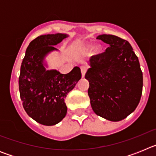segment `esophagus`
Instances as JSON below:
<instances>
[{
  "label": "esophagus",
  "mask_w": 156,
  "mask_h": 156,
  "mask_svg": "<svg viewBox=\"0 0 156 156\" xmlns=\"http://www.w3.org/2000/svg\"><path fill=\"white\" fill-rule=\"evenodd\" d=\"M87 67L86 66H81V73H82V76L83 77L85 76L87 73Z\"/></svg>",
  "instance_id": "1"
}]
</instances>
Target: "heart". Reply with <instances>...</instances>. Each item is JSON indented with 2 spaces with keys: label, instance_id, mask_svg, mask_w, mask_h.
<instances>
[{
  "label": "heart",
  "instance_id": "b5f03b06",
  "mask_svg": "<svg viewBox=\"0 0 156 156\" xmlns=\"http://www.w3.org/2000/svg\"><path fill=\"white\" fill-rule=\"evenodd\" d=\"M90 48V43H83L80 44V49L83 53H87ZM91 51L94 54H96L99 51V47L98 45H93L91 48Z\"/></svg>",
  "mask_w": 156,
  "mask_h": 156
}]
</instances>
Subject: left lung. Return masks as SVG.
Instances as JSON below:
<instances>
[{
    "mask_svg": "<svg viewBox=\"0 0 156 156\" xmlns=\"http://www.w3.org/2000/svg\"><path fill=\"white\" fill-rule=\"evenodd\" d=\"M97 39L108 44L105 51L90 58L85 78L92 109L99 116L117 122L131 114L142 94L143 74L138 58L128 41L109 34Z\"/></svg>",
    "mask_w": 156,
    "mask_h": 156,
    "instance_id": "left-lung-1",
    "label": "left lung"
}]
</instances>
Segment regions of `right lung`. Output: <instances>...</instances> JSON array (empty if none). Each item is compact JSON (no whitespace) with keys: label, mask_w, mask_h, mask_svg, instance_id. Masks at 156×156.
Here are the masks:
<instances>
[{"label":"right lung","mask_w":156,"mask_h":156,"mask_svg":"<svg viewBox=\"0 0 156 156\" xmlns=\"http://www.w3.org/2000/svg\"><path fill=\"white\" fill-rule=\"evenodd\" d=\"M67 37L65 34L37 37L27 47L20 69L19 88L23 108L29 116L45 126L57 124L66 116L65 98L81 78L77 66L67 74L45 67L47 55L58 51L54 46Z\"/></svg>","instance_id":"1"}]
</instances>
